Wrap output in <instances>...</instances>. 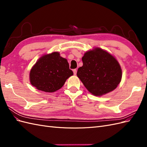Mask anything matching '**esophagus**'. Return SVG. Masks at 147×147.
Here are the masks:
<instances>
[{
  "instance_id": "esophagus-1",
  "label": "esophagus",
  "mask_w": 147,
  "mask_h": 147,
  "mask_svg": "<svg viewBox=\"0 0 147 147\" xmlns=\"http://www.w3.org/2000/svg\"><path fill=\"white\" fill-rule=\"evenodd\" d=\"M73 72H74V74L75 75L77 74V69H74V70H73Z\"/></svg>"
}]
</instances>
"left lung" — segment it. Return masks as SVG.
Returning a JSON list of instances; mask_svg holds the SVG:
<instances>
[{"instance_id":"8db88e82","label":"left lung","mask_w":147,"mask_h":147,"mask_svg":"<svg viewBox=\"0 0 147 147\" xmlns=\"http://www.w3.org/2000/svg\"><path fill=\"white\" fill-rule=\"evenodd\" d=\"M77 77L91 94L102 96L114 90L121 82V69L109 53L97 48L84 53Z\"/></svg>"}]
</instances>
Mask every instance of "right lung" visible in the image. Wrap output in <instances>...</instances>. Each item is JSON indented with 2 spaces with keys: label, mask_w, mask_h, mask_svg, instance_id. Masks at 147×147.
<instances>
[{
  "label": "right lung",
  "mask_w": 147,
  "mask_h": 147,
  "mask_svg": "<svg viewBox=\"0 0 147 147\" xmlns=\"http://www.w3.org/2000/svg\"><path fill=\"white\" fill-rule=\"evenodd\" d=\"M73 74L67 59L61 57L58 52H53L41 57L33 66L30 82L38 90L52 92L63 87Z\"/></svg>",
  "instance_id": "1"
}]
</instances>
